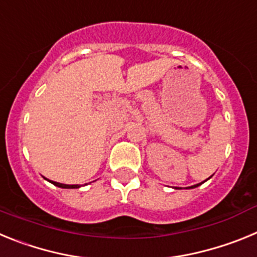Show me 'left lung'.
<instances>
[{
	"label": "left lung",
	"mask_w": 257,
	"mask_h": 257,
	"mask_svg": "<svg viewBox=\"0 0 257 257\" xmlns=\"http://www.w3.org/2000/svg\"><path fill=\"white\" fill-rule=\"evenodd\" d=\"M206 181V180H205ZM202 184V183H201ZM201 184H197V185H193V187H189V188H196V187H198V185H201Z\"/></svg>",
	"instance_id": "left-lung-1"
}]
</instances>
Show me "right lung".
Segmentation results:
<instances>
[{
  "label": "right lung",
  "instance_id": "add662e5",
  "mask_svg": "<svg viewBox=\"0 0 257 257\" xmlns=\"http://www.w3.org/2000/svg\"><path fill=\"white\" fill-rule=\"evenodd\" d=\"M50 183H52L54 185H56V187H59V188H67V189H72V188H79V187H81V185H68V184L56 183V181H51V180H50Z\"/></svg>",
  "mask_w": 257,
  "mask_h": 257
}]
</instances>
